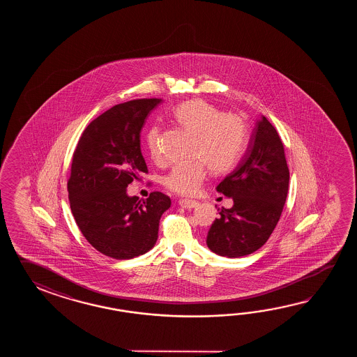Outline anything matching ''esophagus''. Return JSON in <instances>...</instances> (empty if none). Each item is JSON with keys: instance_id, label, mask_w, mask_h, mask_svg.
<instances>
[{"instance_id": "esophagus-1", "label": "esophagus", "mask_w": 357, "mask_h": 357, "mask_svg": "<svg viewBox=\"0 0 357 357\" xmlns=\"http://www.w3.org/2000/svg\"><path fill=\"white\" fill-rule=\"evenodd\" d=\"M178 204L181 205L182 208H185V209H192V208H197L199 203L195 202V200L182 199V200H180V203H178Z\"/></svg>"}]
</instances>
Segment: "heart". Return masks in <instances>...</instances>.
<instances>
[{
	"label": "heart",
	"mask_w": 357,
	"mask_h": 357,
	"mask_svg": "<svg viewBox=\"0 0 357 357\" xmlns=\"http://www.w3.org/2000/svg\"><path fill=\"white\" fill-rule=\"evenodd\" d=\"M175 116L185 129L197 135L192 158L199 160L177 165L168 172L163 183L177 195L191 197L204 182L208 166L217 175L235 167L243 155L248 130L240 116L226 114L203 99L183 102L176 108ZM160 134V128L153 126L145 137V145L153 160H162Z\"/></svg>",
	"instance_id": "heart-1"
}]
</instances>
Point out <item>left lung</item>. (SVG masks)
Instances as JSON below:
<instances>
[{"label": "left lung", "mask_w": 357, "mask_h": 357, "mask_svg": "<svg viewBox=\"0 0 357 357\" xmlns=\"http://www.w3.org/2000/svg\"><path fill=\"white\" fill-rule=\"evenodd\" d=\"M289 171L281 137L261 116L243 160L217 186L232 197L208 231L206 245L220 257L240 258L260 249L272 235L289 192Z\"/></svg>", "instance_id": "obj_1"}]
</instances>
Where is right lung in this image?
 <instances>
[{
  "mask_svg": "<svg viewBox=\"0 0 357 357\" xmlns=\"http://www.w3.org/2000/svg\"><path fill=\"white\" fill-rule=\"evenodd\" d=\"M162 99H134L109 108L86 126L76 145L68 181L71 212L94 249L109 258L132 259L152 249L171 199L154 191L146 200L126 188L148 172L140 132Z\"/></svg>",
  "mask_w": 357,
  "mask_h": 357,
  "instance_id": "obj_1",
  "label": "right lung"
}]
</instances>
